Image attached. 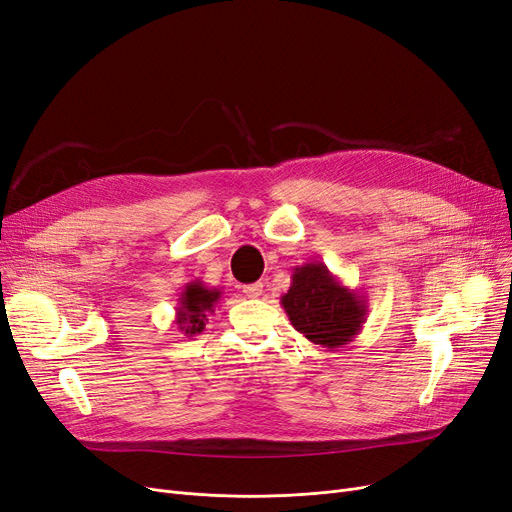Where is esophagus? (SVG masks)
I'll list each match as a JSON object with an SVG mask.
<instances>
[{"label": "esophagus", "instance_id": "34e87169", "mask_svg": "<svg viewBox=\"0 0 512 512\" xmlns=\"http://www.w3.org/2000/svg\"><path fill=\"white\" fill-rule=\"evenodd\" d=\"M261 291H263L261 282H253V285H246V287H244V295H246V297H259Z\"/></svg>", "mask_w": 512, "mask_h": 512}]
</instances>
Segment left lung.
Here are the masks:
<instances>
[{
  "label": "left lung",
  "mask_w": 512,
  "mask_h": 512,
  "mask_svg": "<svg viewBox=\"0 0 512 512\" xmlns=\"http://www.w3.org/2000/svg\"><path fill=\"white\" fill-rule=\"evenodd\" d=\"M295 331L323 348H342L363 331L367 301L342 285L323 261L293 268L291 287L280 297Z\"/></svg>",
  "instance_id": "left-lung-1"
}]
</instances>
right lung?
Segmentation results:
<instances>
[{
	"instance_id": "1",
	"label": "right lung",
	"mask_w": 512,
	"mask_h": 512,
	"mask_svg": "<svg viewBox=\"0 0 512 512\" xmlns=\"http://www.w3.org/2000/svg\"><path fill=\"white\" fill-rule=\"evenodd\" d=\"M221 299V289L206 287L202 280L187 282L181 291L175 308V325L187 337H194L204 331L208 314L215 312Z\"/></svg>"
}]
</instances>
